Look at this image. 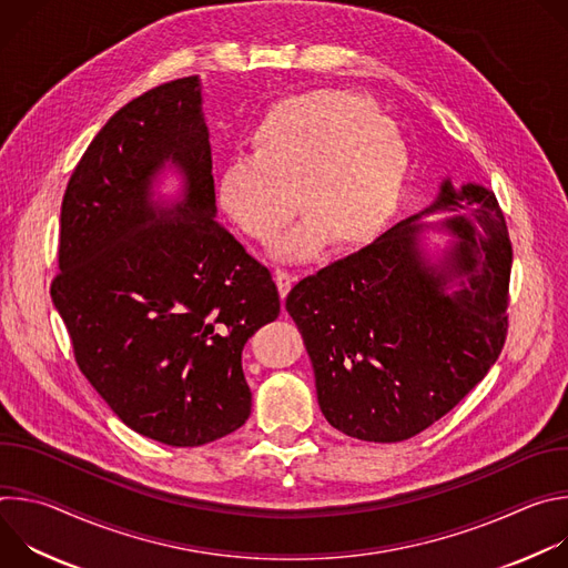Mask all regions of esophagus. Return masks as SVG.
<instances>
[{
    "mask_svg": "<svg viewBox=\"0 0 568 568\" xmlns=\"http://www.w3.org/2000/svg\"><path fill=\"white\" fill-rule=\"evenodd\" d=\"M296 274H290V272H285V270H278L276 272V285H278V292H281V298H285L287 296V292L292 290V285L296 283Z\"/></svg>",
    "mask_w": 568,
    "mask_h": 568,
    "instance_id": "1",
    "label": "esophagus"
}]
</instances>
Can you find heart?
<instances>
[{
    "label": "heart",
    "instance_id": "heart-1",
    "mask_svg": "<svg viewBox=\"0 0 568 568\" xmlns=\"http://www.w3.org/2000/svg\"><path fill=\"white\" fill-rule=\"evenodd\" d=\"M250 154L217 173V204L261 245L283 233L296 202L305 220L281 245L290 261L323 242L337 250L373 240L402 197L409 150L399 128L364 97L318 90L267 108L250 132Z\"/></svg>",
    "mask_w": 568,
    "mask_h": 568
}]
</instances>
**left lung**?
<instances>
[{"label": "left lung", "instance_id": "obj_1", "mask_svg": "<svg viewBox=\"0 0 568 568\" xmlns=\"http://www.w3.org/2000/svg\"><path fill=\"white\" fill-rule=\"evenodd\" d=\"M434 212H449L442 225L459 237L438 264L417 237ZM510 267L495 193L445 180L432 206L298 281L285 307L326 420L359 440L399 443L452 412L504 348Z\"/></svg>", "mask_w": 568, "mask_h": 568}]
</instances>
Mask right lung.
Masks as SVG:
<instances>
[{
    "label": "right lung",
    "mask_w": 568,
    "mask_h": 568,
    "mask_svg": "<svg viewBox=\"0 0 568 568\" xmlns=\"http://www.w3.org/2000/svg\"><path fill=\"white\" fill-rule=\"evenodd\" d=\"M172 163L180 203L151 200ZM197 75L123 105L94 136L60 209L51 298L78 368L136 434L200 447L245 425L247 339L281 312L265 265L215 222Z\"/></svg>",
    "instance_id": "add662e5"
}]
</instances>
